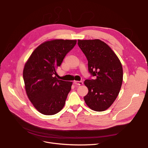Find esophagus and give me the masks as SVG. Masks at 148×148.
I'll list each match as a JSON object with an SVG mask.
<instances>
[{"label":"esophagus","instance_id":"34e87169","mask_svg":"<svg viewBox=\"0 0 148 148\" xmlns=\"http://www.w3.org/2000/svg\"><path fill=\"white\" fill-rule=\"evenodd\" d=\"M74 83L77 85H82L83 83L82 81H74Z\"/></svg>","mask_w":148,"mask_h":148}]
</instances>
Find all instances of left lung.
I'll use <instances>...</instances> for the list:
<instances>
[{
	"label": "left lung",
	"mask_w": 148,
	"mask_h": 148,
	"mask_svg": "<svg viewBox=\"0 0 148 148\" xmlns=\"http://www.w3.org/2000/svg\"><path fill=\"white\" fill-rule=\"evenodd\" d=\"M79 47L88 60V70L95 79L84 83L88 88L84 101L92 110L103 112L117 98L123 80L121 62L112 49L100 40H78Z\"/></svg>",
	"instance_id": "left-lung-1"
}]
</instances>
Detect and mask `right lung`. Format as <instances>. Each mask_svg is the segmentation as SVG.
Instances as JSON below:
<instances>
[{"instance_id":"right-lung-1","label":"right lung","mask_w":148,"mask_h":148,"mask_svg":"<svg viewBox=\"0 0 148 148\" xmlns=\"http://www.w3.org/2000/svg\"><path fill=\"white\" fill-rule=\"evenodd\" d=\"M76 43L77 40H69L45 41L35 49L25 64L23 75L27 95L43 114H56L64 107L73 82L58 79L56 69Z\"/></svg>"}]
</instances>
